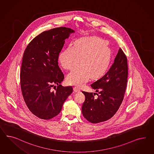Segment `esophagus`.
Listing matches in <instances>:
<instances>
[{
    "label": "esophagus",
    "mask_w": 154,
    "mask_h": 154,
    "mask_svg": "<svg viewBox=\"0 0 154 154\" xmlns=\"http://www.w3.org/2000/svg\"><path fill=\"white\" fill-rule=\"evenodd\" d=\"M73 90H74L75 92H80V90H79V88H77V87H75V88H73Z\"/></svg>",
    "instance_id": "obj_1"
}]
</instances>
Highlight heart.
Masks as SVG:
<instances>
[{
    "mask_svg": "<svg viewBox=\"0 0 154 154\" xmlns=\"http://www.w3.org/2000/svg\"><path fill=\"white\" fill-rule=\"evenodd\" d=\"M79 61L81 64L67 76L66 81L81 87L90 77L97 79L104 75L110 64V53L100 38H83L75 42L73 47L68 46L59 55L61 66L68 71L73 70Z\"/></svg>",
    "mask_w": 154,
    "mask_h": 154,
    "instance_id": "obj_1",
    "label": "heart"
}]
</instances>
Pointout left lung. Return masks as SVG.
I'll use <instances>...</instances> for the list:
<instances>
[{
  "mask_svg": "<svg viewBox=\"0 0 154 154\" xmlns=\"http://www.w3.org/2000/svg\"><path fill=\"white\" fill-rule=\"evenodd\" d=\"M128 78L127 59L119 48L108 72L91 86L98 94L82 91L85 100L82 106L83 116L92 123L108 121L116 113L124 98Z\"/></svg>",
  "mask_w": 154,
  "mask_h": 154,
  "instance_id": "obj_1",
  "label": "left lung"
}]
</instances>
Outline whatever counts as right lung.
<instances>
[{"label":"right lung","mask_w":154,"mask_h":154,"mask_svg":"<svg viewBox=\"0 0 154 154\" xmlns=\"http://www.w3.org/2000/svg\"><path fill=\"white\" fill-rule=\"evenodd\" d=\"M74 32L65 27L44 31L25 49L20 72L21 91L29 110L42 119L57 116L73 92L71 86L60 84L64 77L58 60L65 40ZM54 85L57 88L52 92Z\"/></svg>","instance_id":"add662e5"}]
</instances>
